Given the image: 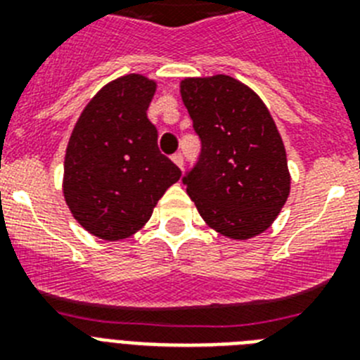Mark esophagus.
<instances>
[{
    "instance_id": "esophagus-1",
    "label": "esophagus",
    "mask_w": 360,
    "mask_h": 360,
    "mask_svg": "<svg viewBox=\"0 0 360 360\" xmlns=\"http://www.w3.org/2000/svg\"><path fill=\"white\" fill-rule=\"evenodd\" d=\"M173 162L178 165V167H180V169H182V167H184V155H182V153H180V151L174 153Z\"/></svg>"
}]
</instances>
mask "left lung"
Returning <instances> with one entry per match:
<instances>
[{
    "label": "left lung",
    "instance_id": "8db88e82",
    "mask_svg": "<svg viewBox=\"0 0 360 360\" xmlns=\"http://www.w3.org/2000/svg\"><path fill=\"white\" fill-rule=\"evenodd\" d=\"M202 149L182 182L209 227L249 240L270 227L290 193L287 153L269 110L229 75L180 86Z\"/></svg>",
    "mask_w": 360,
    "mask_h": 360
}]
</instances>
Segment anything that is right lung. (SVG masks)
<instances>
[{"instance_id": "add662e5", "label": "right lung", "mask_w": 360, "mask_h": 360, "mask_svg": "<svg viewBox=\"0 0 360 360\" xmlns=\"http://www.w3.org/2000/svg\"><path fill=\"white\" fill-rule=\"evenodd\" d=\"M155 82L124 75L98 91L79 117L65 158V200L73 218L103 240H122L151 216L182 171L158 149L148 119Z\"/></svg>"}]
</instances>
